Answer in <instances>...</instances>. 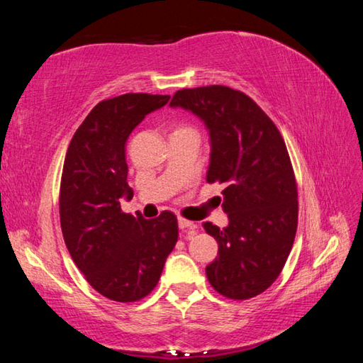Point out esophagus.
<instances>
[{
  "mask_svg": "<svg viewBox=\"0 0 363 363\" xmlns=\"http://www.w3.org/2000/svg\"><path fill=\"white\" fill-rule=\"evenodd\" d=\"M177 224H179V229H187L189 232H192V233H195L196 229H199V225H196L195 223H192V220L186 219V218L177 219Z\"/></svg>",
  "mask_w": 363,
  "mask_h": 363,
  "instance_id": "esophagus-1",
  "label": "esophagus"
}]
</instances>
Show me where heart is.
Wrapping results in <instances>:
<instances>
[{"label":"heart","instance_id":"b5f03b06","mask_svg":"<svg viewBox=\"0 0 363 363\" xmlns=\"http://www.w3.org/2000/svg\"><path fill=\"white\" fill-rule=\"evenodd\" d=\"M179 133H195V130L190 125H186V123H179L173 128V134H179Z\"/></svg>","mask_w":363,"mask_h":363}]
</instances>
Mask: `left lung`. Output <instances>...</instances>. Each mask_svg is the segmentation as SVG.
<instances>
[{"label": "left lung", "instance_id": "left-lung-1", "mask_svg": "<svg viewBox=\"0 0 363 363\" xmlns=\"http://www.w3.org/2000/svg\"><path fill=\"white\" fill-rule=\"evenodd\" d=\"M169 106L205 121L211 138L206 181L225 187L229 225L203 223L219 245L206 277L225 298H255L277 280L296 237L298 184L285 140L250 96L229 86L184 88Z\"/></svg>", "mask_w": 363, "mask_h": 363}]
</instances>
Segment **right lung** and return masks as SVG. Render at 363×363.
I'll return each mask as SVG.
<instances>
[{"mask_svg": "<svg viewBox=\"0 0 363 363\" xmlns=\"http://www.w3.org/2000/svg\"><path fill=\"white\" fill-rule=\"evenodd\" d=\"M169 96L128 93L91 110L67 149L59 190L60 229L73 262L97 293L134 303L157 286L177 242V218L123 213L133 196L126 182V140L145 115Z\"/></svg>", "mask_w": 363, "mask_h": 363, "instance_id": "right-lung-1", "label": "right lung"}]
</instances>
